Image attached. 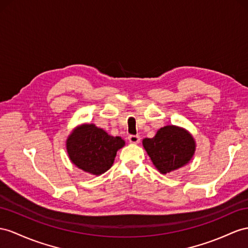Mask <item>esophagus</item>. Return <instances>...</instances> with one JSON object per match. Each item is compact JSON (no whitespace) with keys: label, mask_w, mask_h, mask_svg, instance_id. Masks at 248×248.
Masks as SVG:
<instances>
[{"label":"esophagus","mask_w":248,"mask_h":248,"mask_svg":"<svg viewBox=\"0 0 248 248\" xmlns=\"http://www.w3.org/2000/svg\"><path fill=\"white\" fill-rule=\"evenodd\" d=\"M128 139H129V141L131 143H138L139 141H140V136H139V135H129Z\"/></svg>","instance_id":"1"}]
</instances>
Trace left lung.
<instances>
[{
	"label": "left lung",
	"instance_id": "1",
	"mask_svg": "<svg viewBox=\"0 0 248 248\" xmlns=\"http://www.w3.org/2000/svg\"><path fill=\"white\" fill-rule=\"evenodd\" d=\"M142 143L154 166L162 174L185 166L195 152L192 135L175 125L163 126L153 138H144Z\"/></svg>",
	"mask_w": 248,
	"mask_h": 248
}]
</instances>
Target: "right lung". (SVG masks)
Returning a JSON list of instances; mask_svg holds the SVG:
<instances>
[{
    "mask_svg": "<svg viewBox=\"0 0 248 248\" xmlns=\"http://www.w3.org/2000/svg\"><path fill=\"white\" fill-rule=\"evenodd\" d=\"M124 145V141L120 137L108 135L94 124H82L69 136L67 151L76 167L100 175L112 167L117 151Z\"/></svg>",
    "mask_w": 248,
    "mask_h": 248,
    "instance_id": "add662e5",
    "label": "right lung"
}]
</instances>
